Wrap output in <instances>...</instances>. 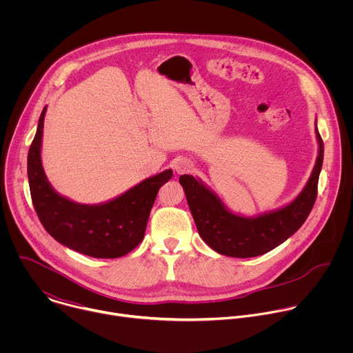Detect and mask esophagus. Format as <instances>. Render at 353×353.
Instances as JSON below:
<instances>
[{"mask_svg":"<svg viewBox=\"0 0 353 353\" xmlns=\"http://www.w3.org/2000/svg\"><path fill=\"white\" fill-rule=\"evenodd\" d=\"M191 168H192V165H191V162L187 161V159H179V161H176V163H174V170H176L179 174H183V173L190 172Z\"/></svg>","mask_w":353,"mask_h":353,"instance_id":"1","label":"esophagus"}]
</instances>
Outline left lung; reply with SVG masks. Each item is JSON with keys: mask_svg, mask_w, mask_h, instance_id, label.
<instances>
[{"mask_svg": "<svg viewBox=\"0 0 353 353\" xmlns=\"http://www.w3.org/2000/svg\"><path fill=\"white\" fill-rule=\"evenodd\" d=\"M319 155L313 172L299 195L289 204L256 216L232 212L222 199L199 179L180 176L187 203L198 233L216 253L248 259L268 253L288 240L307 219L317 198L319 176L324 159V143L316 120Z\"/></svg>", "mask_w": 353, "mask_h": 353, "instance_id": "left-lung-1", "label": "left lung"}]
</instances>
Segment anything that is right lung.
Here are the masks:
<instances>
[{
    "label": "right lung",
    "instance_id": "1",
    "mask_svg": "<svg viewBox=\"0 0 353 353\" xmlns=\"http://www.w3.org/2000/svg\"><path fill=\"white\" fill-rule=\"evenodd\" d=\"M47 106L28 154V179L36 214L47 230L63 245L94 259L128 254L143 239L148 218L159 188L173 170L148 177L121 195L102 204H79L59 194L41 165V138Z\"/></svg>",
    "mask_w": 353,
    "mask_h": 353
}]
</instances>
